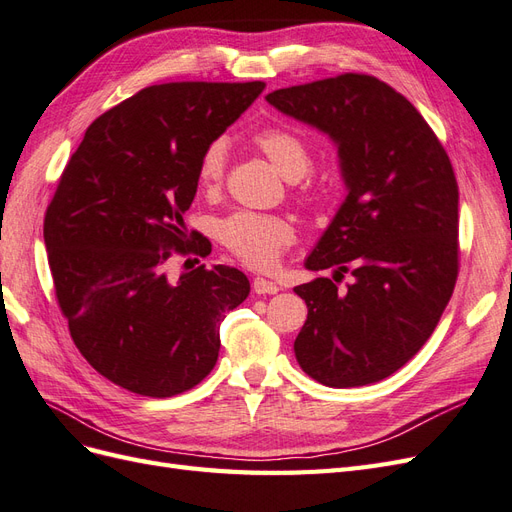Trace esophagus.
I'll return each instance as SVG.
<instances>
[{
    "mask_svg": "<svg viewBox=\"0 0 512 512\" xmlns=\"http://www.w3.org/2000/svg\"><path fill=\"white\" fill-rule=\"evenodd\" d=\"M252 290H254L256 294H277V292H280V286H277V284L271 282V280H265V277H254Z\"/></svg>",
    "mask_w": 512,
    "mask_h": 512,
    "instance_id": "obj_1",
    "label": "esophagus"
}]
</instances>
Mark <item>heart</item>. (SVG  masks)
<instances>
[{"instance_id": "1", "label": "heart", "mask_w": 512, "mask_h": 512, "mask_svg": "<svg viewBox=\"0 0 512 512\" xmlns=\"http://www.w3.org/2000/svg\"><path fill=\"white\" fill-rule=\"evenodd\" d=\"M256 147L265 153L271 164L290 179H303L314 162V151L307 138L290 126L262 128L254 134ZM228 166V141L215 138L203 151L198 164V179L203 188H218ZM314 194V188H305ZM220 239L243 265L267 271L280 262L282 254L297 239L292 222L280 215L239 211L220 222Z\"/></svg>"}]
</instances>
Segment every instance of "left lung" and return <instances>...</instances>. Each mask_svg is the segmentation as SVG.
I'll return each mask as SVG.
<instances>
[{
    "label": "left lung",
    "mask_w": 512,
    "mask_h": 512,
    "mask_svg": "<svg viewBox=\"0 0 512 512\" xmlns=\"http://www.w3.org/2000/svg\"><path fill=\"white\" fill-rule=\"evenodd\" d=\"M267 102L333 138L348 188L305 267L355 280L344 293L329 277L294 288L307 303L294 354L335 389L380 382L423 348L455 290L453 164L423 115L376 76L346 72Z\"/></svg>",
    "instance_id": "1"
}]
</instances>
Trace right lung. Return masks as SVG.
Masks as SVG:
<instances>
[{
  "mask_svg": "<svg viewBox=\"0 0 512 512\" xmlns=\"http://www.w3.org/2000/svg\"><path fill=\"white\" fill-rule=\"evenodd\" d=\"M262 89L145 87L91 123L61 173L44 215L55 297L76 348L121 389L160 399L194 389L218 361L220 322L250 294L235 267L200 265L173 284L164 265L205 256V237L183 224L200 158Z\"/></svg>",
  "mask_w": 512,
  "mask_h": 512,
  "instance_id": "1",
  "label": "right lung"
}]
</instances>
